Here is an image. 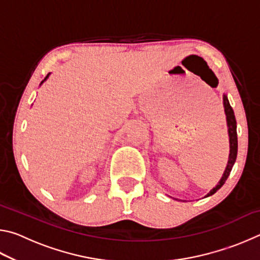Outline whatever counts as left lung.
Masks as SVG:
<instances>
[{
	"label": "left lung",
	"instance_id": "8db88e82",
	"mask_svg": "<svg viewBox=\"0 0 260 260\" xmlns=\"http://www.w3.org/2000/svg\"><path fill=\"white\" fill-rule=\"evenodd\" d=\"M223 109H225V114H226V121H227V128H228V138H230V156H228V161L226 165V169L223 171V174L221 179L219 180V182L217 183V186L213 187V189H211V191L206 195L205 197H208L210 195H213V193L219 190L220 188L223 186V183L226 182V180L230 175L231 171L233 169V166L235 164L236 160V156H237V133H236V119H235V114L234 111L230 104V101L227 99V95L223 94ZM177 200V199H175Z\"/></svg>",
	"mask_w": 260,
	"mask_h": 260
}]
</instances>
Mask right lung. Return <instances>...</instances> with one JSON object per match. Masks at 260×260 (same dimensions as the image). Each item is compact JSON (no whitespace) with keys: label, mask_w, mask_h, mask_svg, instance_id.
Segmentation results:
<instances>
[{"label":"right lung","mask_w":260,"mask_h":260,"mask_svg":"<svg viewBox=\"0 0 260 260\" xmlns=\"http://www.w3.org/2000/svg\"><path fill=\"white\" fill-rule=\"evenodd\" d=\"M49 76H50V73H48V74H47V77L45 78V80H42V81H41V85H42V83H43V82H45V81L47 80V79H48V78H49Z\"/></svg>","instance_id":"1"}]
</instances>
